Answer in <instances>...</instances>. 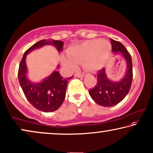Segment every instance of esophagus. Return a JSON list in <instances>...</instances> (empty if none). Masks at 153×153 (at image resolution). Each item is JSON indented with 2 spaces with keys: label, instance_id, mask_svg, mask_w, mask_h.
<instances>
[{
  "label": "esophagus",
  "instance_id": "1",
  "mask_svg": "<svg viewBox=\"0 0 153 153\" xmlns=\"http://www.w3.org/2000/svg\"><path fill=\"white\" fill-rule=\"evenodd\" d=\"M75 77H84V74H75Z\"/></svg>",
  "mask_w": 153,
  "mask_h": 153
}]
</instances>
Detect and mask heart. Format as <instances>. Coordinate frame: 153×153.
<instances>
[{"instance_id": "1", "label": "heart", "mask_w": 153, "mask_h": 153, "mask_svg": "<svg viewBox=\"0 0 153 153\" xmlns=\"http://www.w3.org/2000/svg\"><path fill=\"white\" fill-rule=\"evenodd\" d=\"M111 51L110 44L100 39L87 41L72 46L62 56V66L68 71L77 68V63H82L83 67L90 71L100 69L105 65Z\"/></svg>"}]
</instances>
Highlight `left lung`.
Segmentation results:
<instances>
[{"label": "left lung", "mask_w": 153, "mask_h": 153, "mask_svg": "<svg viewBox=\"0 0 153 153\" xmlns=\"http://www.w3.org/2000/svg\"><path fill=\"white\" fill-rule=\"evenodd\" d=\"M112 51L115 55L119 54L126 62V72L119 81L109 79L103 68L97 75V84L89 94L94 102L103 107H112L123 100L130 91L132 82V63L131 55L121 43L110 39Z\"/></svg>", "instance_id": "1"}]
</instances>
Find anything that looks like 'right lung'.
Instances as JSON below:
<instances>
[{
  "instance_id": "obj_1",
  "label": "right lung",
  "mask_w": 153,
  "mask_h": 153,
  "mask_svg": "<svg viewBox=\"0 0 153 153\" xmlns=\"http://www.w3.org/2000/svg\"><path fill=\"white\" fill-rule=\"evenodd\" d=\"M46 45L55 46L57 52L59 53L62 51L64 43L61 41L43 39L33 45L25 51L23 56L19 64L18 77L21 89L29 102L38 110L44 112H52L59 109L63 103L68 80L74 76L64 78L59 72L54 71L50 76L39 82H34L30 80L27 76L26 56L35 49ZM59 66L58 65L57 68Z\"/></svg>"
}]
</instances>
